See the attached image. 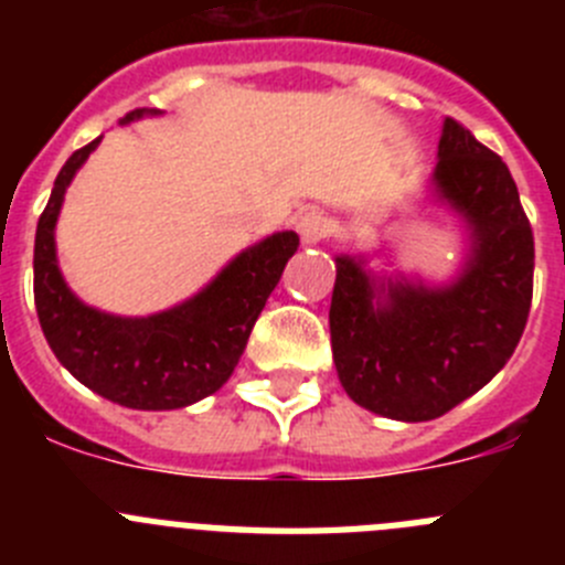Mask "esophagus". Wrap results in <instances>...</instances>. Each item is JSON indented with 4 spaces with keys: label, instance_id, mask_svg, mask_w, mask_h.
I'll return each instance as SVG.
<instances>
[{
    "label": "esophagus",
    "instance_id": "34e87169",
    "mask_svg": "<svg viewBox=\"0 0 565 565\" xmlns=\"http://www.w3.org/2000/svg\"><path fill=\"white\" fill-rule=\"evenodd\" d=\"M299 237H302V243L306 246H313V243H319V239H326L328 234L333 232V223L328 214L322 212H306L302 217H299Z\"/></svg>",
    "mask_w": 565,
    "mask_h": 565
}]
</instances>
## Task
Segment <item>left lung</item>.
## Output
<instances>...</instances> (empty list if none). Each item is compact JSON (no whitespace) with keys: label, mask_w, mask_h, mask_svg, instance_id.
Segmentation results:
<instances>
[{"label":"left lung","mask_w":565,"mask_h":565,"mask_svg":"<svg viewBox=\"0 0 565 565\" xmlns=\"http://www.w3.org/2000/svg\"><path fill=\"white\" fill-rule=\"evenodd\" d=\"M430 201L467 232L456 277L373 271L337 254L331 348L344 393L384 418L430 422L478 393L515 353L532 306L535 239L507 163L447 118ZM382 254V252H376Z\"/></svg>","instance_id":"1"}]
</instances>
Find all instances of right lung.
<instances>
[{
	"label": "right lung",
	"mask_w": 565,
	"mask_h": 565,
	"mask_svg": "<svg viewBox=\"0 0 565 565\" xmlns=\"http://www.w3.org/2000/svg\"><path fill=\"white\" fill-rule=\"evenodd\" d=\"M158 109H135L121 124ZM96 138L70 154L36 226L33 297L47 344L84 387L132 411H178L221 391L246 351L252 328L299 246L297 232H274L243 248L212 282L167 311L118 317L87 306L64 282L56 223L64 192Z\"/></svg>",
	"instance_id": "obj_1"
}]
</instances>
